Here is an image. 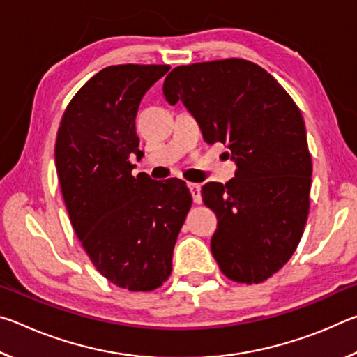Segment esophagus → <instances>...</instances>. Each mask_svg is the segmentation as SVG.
Here are the masks:
<instances>
[{"label": "esophagus", "instance_id": "1", "mask_svg": "<svg viewBox=\"0 0 357 357\" xmlns=\"http://www.w3.org/2000/svg\"><path fill=\"white\" fill-rule=\"evenodd\" d=\"M189 190L192 193V198H193V203L200 204L202 203V185L200 184H195V183H189Z\"/></svg>", "mask_w": 357, "mask_h": 357}]
</instances>
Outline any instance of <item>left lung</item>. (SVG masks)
<instances>
[{
    "label": "left lung",
    "mask_w": 357,
    "mask_h": 357,
    "mask_svg": "<svg viewBox=\"0 0 357 357\" xmlns=\"http://www.w3.org/2000/svg\"><path fill=\"white\" fill-rule=\"evenodd\" d=\"M208 143L236 162L228 183L202 187L217 215L211 250L229 280L261 283L298 247L310 208L312 157L301 110L261 66L243 58L178 66L164 82Z\"/></svg>",
    "instance_id": "1"
}]
</instances>
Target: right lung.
Instances as JSON below:
<instances>
[{
    "label": "right lung",
    "mask_w": 357,
    "mask_h": 357,
    "mask_svg": "<svg viewBox=\"0 0 357 357\" xmlns=\"http://www.w3.org/2000/svg\"><path fill=\"white\" fill-rule=\"evenodd\" d=\"M167 64L108 66L78 89L59 124L55 162L66 209L94 268L129 291H153L172 274L173 249L192 206L184 181L132 176L140 160L135 116Z\"/></svg>",
    "instance_id": "add662e5"
}]
</instances>
